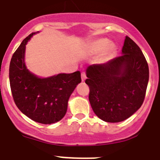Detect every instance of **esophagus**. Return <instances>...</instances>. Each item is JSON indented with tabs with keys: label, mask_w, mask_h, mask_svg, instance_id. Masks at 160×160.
Here are the masks:
<instances>
[{
	"label": "esophagus",
	"mask_w": 160,
	"mask_h": 160,
	"mask_svg": "<svg viewBox=\"0 0 160 160\" xmlns=\"http://www.w3.org/2000/svg\"><path fill=\"white\" fill-rule=\"evenodd\" d=\"M85 79H86V75H85V72H82V82H84Z\"/></svg>",
	"instance_id": "obj_1"
}]
</instances>
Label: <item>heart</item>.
Instances as JSON below:
<instances>
[{
	"label": "heart",
	"mask_w": 160,
	"mask_h": 160,
	"mask_svg": "<svg viewBox=\"0 0 160 160\" xmlns=\"http://www.w3.org/2000/svg\"><path fill=\"white\" fill-rule=\"evenodd\" d=\"M116 44L110 42L107 38H98L85 43L84 53L87 57H95L99 54L98 61L101 64H107L115 58L117 54Z\"/></svg>",
	"instance_id": "heart-1"
}]
</instances>
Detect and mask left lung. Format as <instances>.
<instances>
[{
  "instance_id": "left-lung-1",
  "label": "left lung",
  "mask_w": 160,
  "mask_h": 160,
  "mask_svg": "<svg viewBox=\"0 0 160 160\" xmlns=\"http://www.w3.org/2000/svg\"><path fill=\"white\" fill-rule=\"evenodd\" d=\"M121 53L107 64H92L85 71L91 107L106 122H121L133 115L143 103L148 85L147 61L128 36Z\"/></svg>"
}]
</instances>
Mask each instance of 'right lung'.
<instances>
[{
	"label": "right lung",
	"instance_id": "add662e5",
	"mask_svg": "<svg viewBox=\"0 0 160 160\" xmlns=\"http://www.w3.org/2000/svg\"><path fill=\"white\" fill-rule=\"evenodd\" d=\"M38 32L27 36L14 53L9 67V81L14 101L20 111L36 122L50 124L64 118L69 97L82 79L79 71L41 78L27 68L26 44Z\"/></svg>",
	"mask_w": 160,
	"mask_h": 160
}]
</instances>
